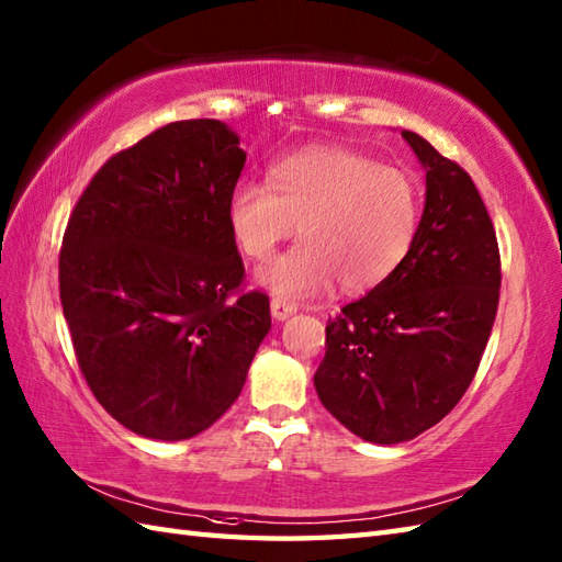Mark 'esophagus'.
Listing matches in <instances>:
<instances>
[{
  "mask_svg": "<svg viewBox=\"0 0 562 562\" xmlns=\"http://www.w3.org/2000/svg\"><path fill=\"white\" fill-rule=\"evenodd\" d=\"M270 312H272L274 321H288L290 316L296 314V306L290 304V302H284V300H272L270 302Z\"/></svg>",
  "mask_w": 562,
  "mask_h": 562,
  "instance_id": "34e87169",
  "label": "esophagus"
}]
</instances>
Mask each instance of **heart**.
I'll list each match as a JSON object with an SVG mask.
<instances>
[{"label": "heart", "mask_w": 562, "mask_h": 562, "mask_svg": "<svg viewBox=\"0 0 562 562\" xmlns=\"http://www.w3.org/2000/svg\"><path fill=\"white\" fill-rule=\"evenodd\" d=\"M226 226L250 260H268L300 226L302 244L258 272L278 300H304L340 282L367 292L396 272L415 244L423 195L411 173L340 147L296 151L270 166L268 186L236 183Z\"/></svg>", "instance_id": "obj_1"}]
</instances>
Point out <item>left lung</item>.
I'll return each mask as SVG.
<instances>
[{"mask_svg": "<svg viewBox=\"0 0 562 562\" xmlns=\"http://www.w3.org/2000/svg\"><path fill=\"white\" fill-rule=\"evenodd\" d=\"M425 166V210L403 266L328 318L314 386L374 445H398L453 411L479 372L499 302L495 226L471 176L403 130Z\"/></svg>", "mask_w": 562, "mask_h": 562, "instance_id": "8db88e82", "label": "left lung"}]
</instances>
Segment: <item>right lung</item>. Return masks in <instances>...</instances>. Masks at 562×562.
<instances>
[{
    "mask_svg": "<svg viewBox=\"0 0 562 562\" xmlns=\"http://www.w3.org/2000/svg\"><path fill=\"white\" fill-rule=\"evenodd\" d=\"M244 164L224 123H169L105 161L67 222L59 300L79 369L139 437L220 420L270 330L268 296L238 292L224 214Z\"/></svg>",
    "mask_w": 562,
    "mask_h": 562,
    "instance_id": "obj_1",
    "label": "right lung"
}]
</instances>
